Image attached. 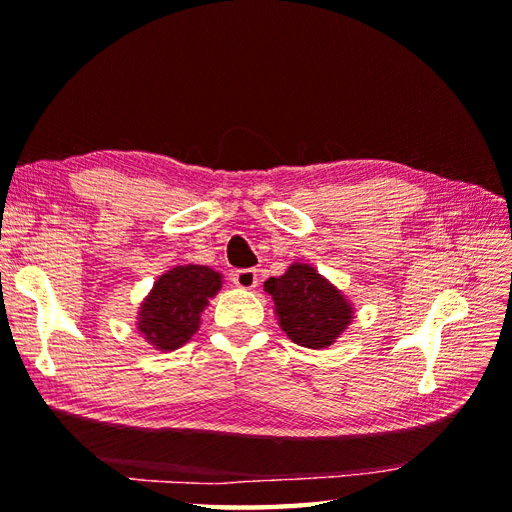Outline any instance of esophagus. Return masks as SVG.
I'll use <instances>...</instances> for the list:
<instances>
[{"instance_id":"34e87169","label":"esophagus","mask_w":512,"mask_h":512,"mask_svg":"<svg viewBox=\"0 0 512 512\" xmlns=\"http://www.w3.org/2000/svg\"><path fill=\"white\" fill-rule=\"evenodd\" d=\"M233 284L242 290H253L257 286V270L255 268H239L233 270Z\"/></svg>"}]
</instances>
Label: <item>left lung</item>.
Instances as JSON below:
<instances>
[{"mask_svg":"<svg viewBox=\"0 0 512 512\" xmlns=\"http://www.w3.org/2000/svg\"><path fill=\"white\" fill-rule=\"evenodd\" d=\"M264 290L275 301L281 330L310 350L332 345L354 319L352 303L310 264L288 266L281 277H270Z\"/></svg>","mask_w":512,"mask_h":512,"instance_id":"left-lung-1","label":"left lung"}]
</instances>
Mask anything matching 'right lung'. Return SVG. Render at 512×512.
I'll return each instance as SVG.
<instances>
[{
  "label": "right lung",
  "instance_id": "obj_1",
  "mask_svg": "<svg viewBox=\"0 0 512 512\" xmlns=\"http://www.w3.org/2000/svg\"><path fill=\"white\" fill-rule=\"evenodd\" d=\"M222 288L209 266H176L160 275L138 310V332L162 352H173L200 328V314Z\"/></svg>",
  "mask_w": 512,
  "mask_h": 512
}]
</instances>
